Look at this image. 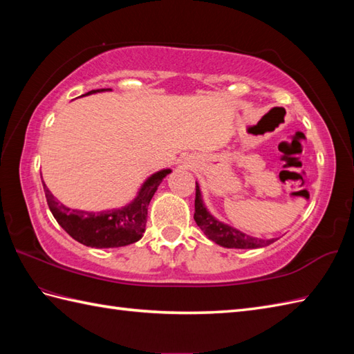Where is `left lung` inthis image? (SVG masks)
Segmentation results:
<instances>
[{
  "label": "left lung",
  "mask_w": 354,
  "mask_h": 354,
  "mask_svg": "<svg viewBox=\"0 0 354 354\" xmlns=\"http://www.w3.org/2000/svg\"><path fill=\"white\" fill-rule=\"evenodd\" d=\"M194 221L204 234L213 240L214 243L223 248H237V250H255L274 243L277 239H259L248 236L245 232L232 228L231 225L223 223L208 212L204 201H202L201 189L196 183V199H194Z\"/></svg>",
  "instance_id": "8db88e82"
}]
</instances>
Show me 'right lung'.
Listing matches in <instances>:
<instances>
[{"instance_id":"obj_1","label":"right lung","mask_w":354,"mask_h":354,"mask_svg":"<svg viewBox=\"0 0 354 354\" xmlns=\"http://www.w3.org/2000/svg\"><path fill=\"white\" fill-rule=\"evenodd\" d=\"M102 91H111V89H93L84 95ZM170 171V169H164L149 176L131 204L99 213L65 207L53 196L44 181L42 185L50 212L74 240L91 248H120L138 242L142 237V232L146 231L150 199Z\"/></svg>"}]
</instances>
